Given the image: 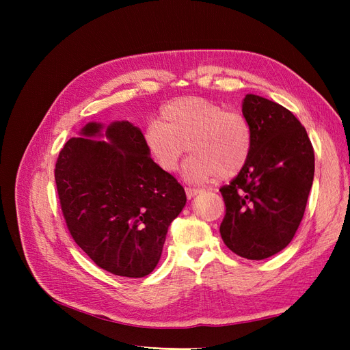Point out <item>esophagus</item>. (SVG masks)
<instances>
[{"label": "esophagus", "mask_w": 350, "mask_h": 350, "mask_svg": "<svg viewBox=\"0 0 350 350\" xmlns=\"http://www.w3.org/2000/svg\"><path fill=\"white\" fill-rule=\"evenodd\" d=\"M200 193V189H197V188H191V187H185V194H187V197L191 200L193 197H196L197 194Z\"/></svg>", "instance_id": "obj_1"}]
</instances>
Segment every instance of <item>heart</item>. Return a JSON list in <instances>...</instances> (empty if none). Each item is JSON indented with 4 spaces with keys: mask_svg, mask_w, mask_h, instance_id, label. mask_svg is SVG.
I'll list each match as a JSON object with an SVG mask.
<instances>
[{
    "mask_svg": "<svg viewBox=\"0 0 350 350\" xmlns=\"http://www.w3.org/2000/svg\"><path fill=\"white\" fill-rule=\"evenodd\" d=\"M146 149L165 172H174L185 153L184 166L189 181H208L217 175L228 179L245 166L252 135L245 116L226 111L221 105L188 96L166 103L144 131Z\"/></svg>",
    "mask_w": 350,
    "mask_h": 350,
    "instance_id": "b5f03b06",
    "label": "heart"
}]
</instances>
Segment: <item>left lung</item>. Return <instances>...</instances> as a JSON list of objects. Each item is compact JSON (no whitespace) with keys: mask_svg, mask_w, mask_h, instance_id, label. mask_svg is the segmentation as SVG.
Wrapping results in <instances>:
<instances>
[{"mask_svg":"<svg viewBox=\"0 0 350 350\" xmlns=\"http://www.w3.org/2000/svg\"><path fill=\"white\" fill-rule=\"evenodd\" d=\"M242 113L250 124L248 161L220 188L226 215L220 235L247 260H264L293 239L314 179V149L306 130L282 105L247 94Z\"/></svg>","mask_w":350,"mask_h":350,"instance_id":"left-lung-1","label":"left lung"}]
</instances>
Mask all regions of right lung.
Returning a JSON list of instances; mask_svg holds the SVG:
<instances>
[{
  "label": "right lung",
  "instance_id": "1",
  "mask_svg": "<svg viewBox=\"0 0 350 350\" xmlns=\"http://www.w3.org/2000/svg\"><path fill=\"white\" fill-rule=\"evenodd\" d=\"M89 122L62 147L55 183L62 215L77 245L116 276L144 278L162 256L167 228L187 196L159 167L144 135L129 121ZM105 135L108 142L93 141Z\"/></svg>",
  "mask_w": 350,
  "mask_h": 350
}]
</instances>
